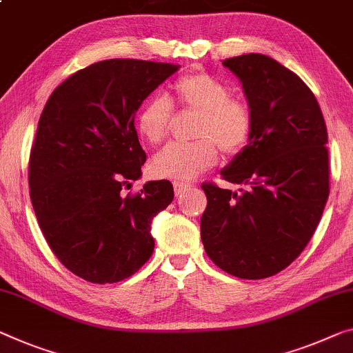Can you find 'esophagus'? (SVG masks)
<instances>
[{"label":"esophagus","mask_w":353,"mask_h":353,"mask_svg":"<svg viewBox=\"0 0 353 353\" xmlns=\"http://www.w3.org/2000/svg\"><path fill=\"white\" fill-rule=\"evenodd\" d=\"M191 188H192L191 184H188V183H181V181L173 183V189H175L176 197H181V195L186 192V191H189V189H191Z\"/></svg>","instance_id":"obj_1"}]
</instances>
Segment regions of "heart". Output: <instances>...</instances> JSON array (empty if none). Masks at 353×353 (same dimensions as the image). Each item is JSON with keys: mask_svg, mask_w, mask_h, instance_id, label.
I'll list each match as a JSON object with an SVG mask.
<instances>
[{"mask_svg": "<svg viewBox=\"0 0 353 353\" xmlns=\"http://www.w3.org/2000/svg\"><path fill=\"white\" fill-rule=\"evenodd\" d=\"M172 104L197 113L191 143H170L153 156L150 172L156 178L189 181L218 162V146L235 154L252 134V113L246 102L232 99L224 82L208 72H189L170 86L169 101L154 96L137 113V131L148 143H159L169 132Z\"/></svg>", "mask_w": 353, "mask_h": 353, "instance_id": "obj_1", "label": "heart"}]
</instances>
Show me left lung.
Returning a JSON list of instances; mask_svg holds the SVG:
<instances>
[{"mask_svg":"<svg viewBox=\"0 0 353 353\" xmlns=\"http://www.w3.org/2000/svg\"><path fill=\"white\" fill-rule=\"evenodd\" d=\"M252 113L248 145L221 170L238 192L202 184L205 252L225 273L263 279L294 262L311 240L330 194L328 134L316 96L260 53L224 59Z\"/></svg>","mask_w":353,"mask_h":353,"instance_id":"left-lung-1","label":"left lung"}]
</instances>
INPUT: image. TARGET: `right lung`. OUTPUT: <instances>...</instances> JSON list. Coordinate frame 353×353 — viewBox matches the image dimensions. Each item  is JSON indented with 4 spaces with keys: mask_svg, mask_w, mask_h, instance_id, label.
Segmentation results:
<instances>
[{
    "mask_svg": "<svg viewBox=\"0 0 353 353\" xmlns=\"http://www.w3.org/2000/svg\"><path fill=\"white\" fill-rule=\"evenodd\" d=\"M178 64L105 59L80 69L48 97L30 156V195L48 246L64 267L96 284L132 276L151 257V224L173 200L170 181L142 176L134 120Z\"/></svg>",
    "mask_w": 353,
    "mask_h": 353,
    "instance_id": "right-lung-1",
    "label": "right lung"
}]
</instances>
